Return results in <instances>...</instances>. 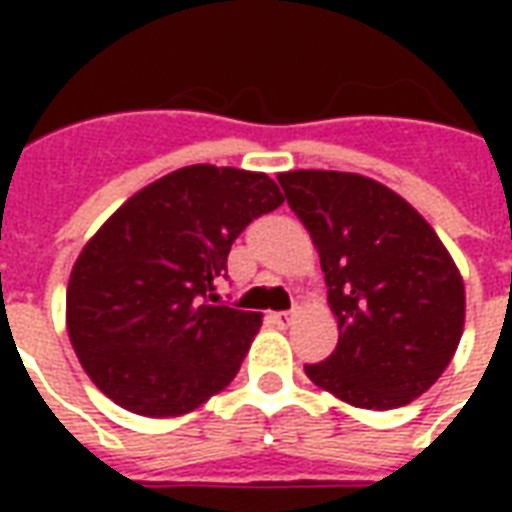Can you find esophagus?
<instances>
[{
  "label": "esophagus",
  "instance_id": "1",
  "mask_svg": "<svg viewBox=\"0 0 512 512\" xmlns=\"http://www.w3.org/2000/svg\"><path fill=\"white\" fill-rule=\"evenodd\" d=\"M296 310H299V307H293V310H288V312H274V315H271V321L285 329V326H290V323H293V318H296Z\"/></svg>",
  "mask_w": 512,
  "mask_h": 512
}]
</instances>
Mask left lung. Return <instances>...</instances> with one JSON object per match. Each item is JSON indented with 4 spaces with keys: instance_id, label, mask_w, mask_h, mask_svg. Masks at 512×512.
Segmentation results:
<instances>
[{
    "instance_id": "8db88e82",
    "label": "left lung",
    "mask_w": 512,
    "mask_h": 512,
    "mask_svg": "<svg viewBox=\"0 0 512 512\" xmlns=\"http://www.w3.org/2000/svg\"><path fill=\"white\" fill-rule=\"evenodd\" d=\"M285 200L310 230L340 340L304 365L345 403L386 411L428 392L463 334V279L400 194L354 172H282Z\"/></svg>"
}]
</instances>
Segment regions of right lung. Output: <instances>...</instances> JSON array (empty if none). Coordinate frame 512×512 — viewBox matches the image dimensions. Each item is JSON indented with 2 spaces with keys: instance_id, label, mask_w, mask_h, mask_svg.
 Masks as SVG:
<instances>
[{
  "instance_id": "1",
  "label": "right lung",
  "mask_w": 512,
  "mask_h": 512,
  "mask_svg": "<svg viewBox=\"0 0 512 512\" xmlns=\"http://www.w3.org/2000/svg\"><path fill=\"white\" fill-rule=\"evenodd\" d=\"M285 202L263 172L194 164L123 202L68 282V334L93 384L142 417H178L230 384L260 312L216 304L246 224Z\"/></svg>"
}]
</instances>
